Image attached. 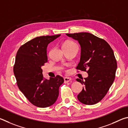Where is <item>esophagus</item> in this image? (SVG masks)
I'll return each instance as SVG.
<instances>
[{
  "mask_svg": "<svg viewBox=\"0 0 128 128\" xmlns=\"http://www.w3.org/2000/svg\"><path fill=\"white\" fill-rule=\"evenodd\" d=\"M71 78H68V77H66V78H64V83H68L69 82L71 81Z\"/></svg>",
  "mask_w": 128,
  "mask_h": 128,
  "instance_id": "34e87169",
  "label": "esophagus"
}]
</instances>
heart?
<instances>
[{"label": "heart", "instance_id": "1", "mask_svg": "<svg viewBox=\"0 0 128 128\" xmlns=\"http://www.w3.org/2000/svg\"><path fill=\"white\" fill-rule=\"evenodd\" d=\"M76 46V45L74 42L71 41V40H68V41L64 42V44H63V47H70Z\"/></svg>", "mask_w": 128, "mask_h": 128}]
</instances>
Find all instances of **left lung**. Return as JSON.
<instances>
[{"label": "left lung", "instance_id": "8db88e82", "mask_svg": "<svg viewBox=\"0 0 128 128\" xmlns=\"http://www.w3.org/2000/svg\"><path fill=\"white\" fill-rule=\"evenodd\" d=\"M77 40L81 47L80 62L76 68L85 71L88 76L85 80L77 79L84 84L78 99L82 104L92 105L100 101L114 82L117 62L110 46L104 40L89 32L66 34Z\"/></svg>", "mask_w": 128, "mask_h": 128}]
</instances>
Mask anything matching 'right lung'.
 <instances>
[{"label": "right lung", "instance_id": "add662e5", "mask_svg": "<svg viewBox=\"0 0 128 128\" xmlns=\"http://www.w3.org/2000/svg\"><path fill=\"white\" fill-rule=\"evenodd\" d=\"M60 34L36 37L20 47L13 71L18 88L31 104L38 107L50 106L57 100L64 78L57 75L45 79L42 66L48 61V45Z\"/></svg>", "mask_w": 128, "mask_h": 128}]
</instances>
